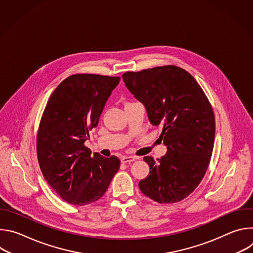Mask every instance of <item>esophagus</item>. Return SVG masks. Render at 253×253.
Masks as SVG:
<instances>
[{
	"mask_svg": "<svg viewBox=\"0 0 253 253\" xmlns=\"http://www.w3.org/2000/svg\"><path fill=\"white\" fill-rule=\"evenodd\" d=\"M137 158L136 157H133V156H123L121 158V162L122 163H131L133 161H135Z\"/></svg>",
	"mask_w": 253,
	"mask_h": 253,
	"instance_id": "obj_1",
	"label": "esophagus"
}]
</instances>
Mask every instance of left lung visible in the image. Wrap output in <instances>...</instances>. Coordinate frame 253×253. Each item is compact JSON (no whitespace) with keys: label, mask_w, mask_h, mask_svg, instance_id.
I'll use <instances>...</instances> for the list:
<instances>
[{"label":"left lung","mask_w":253,"mask_h":253,"mask_svg":"<svg viewBox=\"0 0 253 253\" xmlns=\"http://www.w3.org/2000/svg\"><path fill=\"white\" fill-rule=\"evenodd\" d=\"M128 90L160 126L167 152L158 161L144 157L149 175L139 188L158 203H175L190 195L208 168L215 137L212 107L196 80L184 69L161 66L122 75Z\"/></svg>","instance_id":"left-lung-1"}]
</instances>
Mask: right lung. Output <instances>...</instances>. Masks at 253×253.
I'll list each match as a JSON object with an SVG mask.
<instances>
[{"mask_svg": "<svg viewBox=\"0 0 253 253\" xmlns=\"http://www.w3.org/2000/svg\"><path fill=\"white\" fill-rule=\"evenodd\" d=\"M119 82L120 77L75 74L48 100L37 135L38 161L46 181L66 202L82 206L97 201L120 168L116 156H92L84 145Z\"/></svg>", "mask_w": 253, "mask_h": 253, "instance_id": "add662e5", "label": "right lung"}]
</instances>
